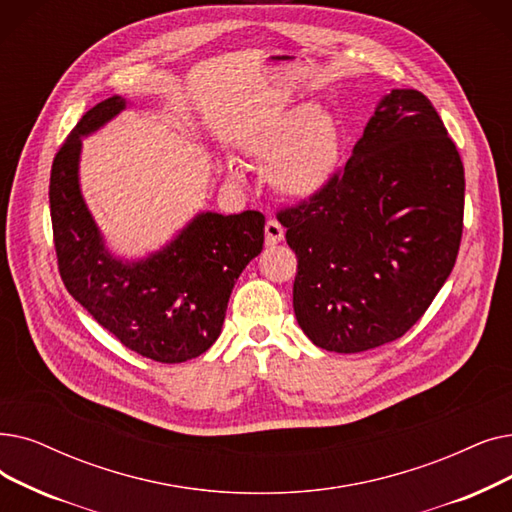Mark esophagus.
Returning a JSON list of instances; mask_svg holds the SVG:
<instances>
[{
    "mask_svg": "<svg viewBox=\"0 0 512 512\" xmlns=\"http://www.w3.org/2000/svg\"><path fill=\"white\" fill-rule=\"evenodd\" d=\"M284 238V228L280 226L278 219H268V224H265V244L268 247H274V244L282 242Z\"/></svg>",
    "mask_w": 512,
    "mask_h": 512,
    "instance_id": "34e87169",
    "label": "esophagus"
}]
</instances>
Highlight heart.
Masks as SVG:
<instances>
[{
  "instance_id": "b5f03b06",
  "label": "heart",
  "mask_w": 512,
  "mask_h": 512,
  "mask_svg": "<svg viewBox=\"0 0 512 512\" xmlns=\"http://www.w3.org/2000/svg\"><path fill=\"white\" fill-rule=\"evenodd\" d=\"M343 150L339 119L316 102H301L274 119L253 144V154L272 165L270 182L284 194L303 201L316 196L335 175ZM230 180L238 182L240 171L230 165Z\"/></svg>"
}]
</instances>
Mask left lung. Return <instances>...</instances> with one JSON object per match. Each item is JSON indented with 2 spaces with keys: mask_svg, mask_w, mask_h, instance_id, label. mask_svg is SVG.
<instances>
[{
  "mask_svg": "<svg viewBox=\"0 0 512 512\" xmlns=\"http://www.w3.org/2000/svg\"><path fill=\"white\" fill-rule=\"evenodd\" d=\"M462 213L464 169L437 110L416 90H391L343 171L278 213L307 339L360 353L402 337L454 268Z\"/></svg>",
  "mask_w": 512,
  "mask_h": 512,
  "instance_id": "8db88e82",
  "label": "left lung"
}]
</instances>
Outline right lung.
I'll return each instance as SVG.
<instances>
[{
    "label": "right lung",
    "instance_id": "add662e5",
    "mask_svg": "<svg viewBox=\"0 0 512 512\" xmlns=\"http://www.w3.org/2000/svg\"><path fill=\"white\" fill-rule=\"evenodd\" d=\"M127 106L113 96L87 110L56 154L50 213L58 270L66 291L127 349L180 364L217 341L232 288L263 249L265 217L259 211H201L146 257L110 251L83 198L79 161L83 138Z\"/></svg>",
    "mask_w": 512,
    "mask_h": 512
}]
</instances>
